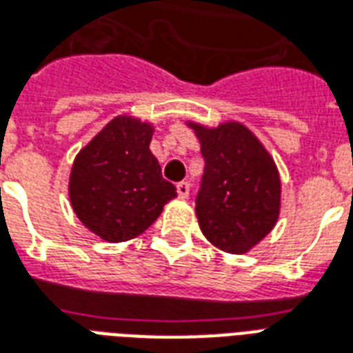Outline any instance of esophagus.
<instances>
[{
    "label": "esophagus",
    "instance_id": "esophagus-1",
    "mask_svg": "<svg viewBox=\"0 0 353 353\" xmlns=\"http://www.w3.org/2000/svg\"><path fill=\"white\" fill-rule=\"evenodd\" d=\"M176 189H177V194H179V198H189L190 185L187 183V181H181V183H177Z\"/></svg>",
    "mask_w": 353,
    "mask_h": 353
}]
</instances>
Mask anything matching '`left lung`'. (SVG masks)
<instances>
[{"label": "left lung", "instance_id": "1", "mask_svg": "<svg viewBox=\"0 0 353 353\" xmlns=\"http://www.w3.org/2000/svg\"><path fill=\"white\" fill-rule=\"evenodd\" d=\"M203 157L196 192L200 230L215 247L241 254L270 234L281 208V179L270 153L247 127L194 125Z\"/></svg>", "mask_w": 353, "mask_h": 353}]
</instances>
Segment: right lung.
Wrapping results in <instances>:
<instances>
[{
	"instance_id": "add662e5",
	"label": "right lung",
	"mask_w": 353,
	"mask_h": 353,
	"mask_svg": "<svg viewBox=\"0 0 353 353\" xmlns=\"http://www.w3.org/2000/svg\"><path fill=\"white\" fill-rule=\"evenodd\" d=\"M151 134L150 125L134 117H116L74 161L70 203L83 226L106 241L140 236L177 196L150 151Z\"/></svg>"
}]
</instances>
